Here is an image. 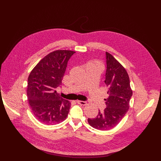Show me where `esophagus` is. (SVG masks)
Here are the masks:
<instances>
[{
    "label": "esophagus",
    "instance_id": "34e87169",
    "mask_svg": "<svg viewBox=\"0 0 161 161\" xmlns=\"http://www.w3.org/2000/svg\"><path fill=\"white\" fill-rule=\"evenodd\" d=\"M77 103L78 104H80L81 105H83V106H85L86 104V101H77Z\"/></svg>",
    "mask_w": 161,
    "mask_h": 161
}]
</instances>
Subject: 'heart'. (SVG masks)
<instances>
[{"label":"heart","instance_id":"obj_1","mask_svg":"<svg viewBox=\"0 0 161 161\" xmlns=\"http://www.w3.org/2000/svg\"><path fill=\"white\" fill-rule=\"evenodd\" d=\"M88 64H95V65H100L101 66V65H100V64L99 63H98V62H96V63H89Z\"/></svg>","mask_w":161,"mask_h":161}]
</instances>
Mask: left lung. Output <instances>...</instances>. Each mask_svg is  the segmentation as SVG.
I'll return each mask as SVG.
<instances>
[{
  "mask_svg": "<svg viewBox=\"0 0 161 161\" xmlns=\"http://www.w3.org/2000/svg\"><path fill=\"white\" fill-rule=\"evenodd\" d=\"M106 71L105 84L108 87V97L106 108L96 117L88 119L90 126L101 130H109L122 120L129 108L132 96L129 75L125 68L110 53L106 52Z\"/></svg>",
  "mask_w": 161,
  "mask_h": 161,
  "instance_id": "1",
  "label": "left lung"
}]
</instances>
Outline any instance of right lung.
Listing matches in <instances>:
<instances>
[{"label":"right lung","mask_w":161,"mask_h":161,"mask_svg":"<svg viewBox=\"0 0 161 161\" xmlns=\"http://www.w3.org/2000/svg\"><path fill=\"white\" fill-rule=\"evenodd\" d=\"M75 52L56 50L44 57L31 72L27 95L35 117L41 123L53 125L67 118L70 102L56 91L61 85L68 60Z\"/></svg>","instance_id":"add662e5"}]
</instances>
